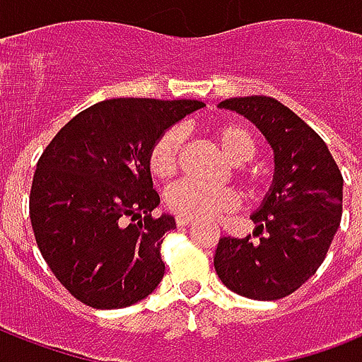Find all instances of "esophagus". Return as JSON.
I'll return each mask as SVG.
<instances>
[{
    "label": "esophagus",
    "instance_id": "esophagus-1",
    "mask_svg": "<svg viewBox=\"0 0 362 362\" xmlns=\"http://www.w3.org/2000/svg\"><path fill=\"white\" fill-rule=\"evenodd\" d=\"M193 221H195V220H193V218H189V216H178V218H176V223H178L180 227L192 226Z\"/></svg>",
    "mask_w": 362,
    "mask_h": 362
}]
</instances>
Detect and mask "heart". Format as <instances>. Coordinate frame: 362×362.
<instances>
[{"instance_id":"1","label":"heart","mask_w":362,"mask_h":362,"mask_svg":"<svg viewBox=\"0 0 362 362\" xmlns=\"http://www.w3.org/2000/svg\"><path fill=\"white\" fill-rule=\"evenodd\" d=\"M210 136L220 146L221 153L233 163H244L255 156V136L244 124L235 122H216L209 125ZM182 148V133L178 129L165 131L153 142L148 153V169L156 178L167 180L178 169V156ZM250 184H257L253 175L247 176ZM167 204L180 216L210 220L221 212L233 210L238 204L237 193L231 189L209 187L192 180H182L167 192Z\"/></svg>"}]
</instances>
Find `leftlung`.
I'll return each instance as SVG.
<instances>
[{
  "label": "left lung",
  "mask_w": 362,
  "mask_h": 362,
  "mask_svg": "<svg viewBox=\"0 0 362 362\" xmlns=\"http://www.w3.org/2000/svg\"><path fill=\"white\" fill-rule=\"evenodd\" d=\"M218 107L263 133L274 153V175L250 216L259 238H220L216 272L242 297L284 298L315 274L329 252L342 218V173L323 139L280 101L247 95Z\"/></svg>",
  "instance_id": "obj_1"
}]
</instances>
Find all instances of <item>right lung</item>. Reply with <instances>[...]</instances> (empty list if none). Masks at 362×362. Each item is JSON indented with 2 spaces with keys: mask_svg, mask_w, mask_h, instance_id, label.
<instances>
[{
  "mask_svg": "<svg viewBox=\"0 0 362 362\" xmlns=\"http://www.w3.org/2000/svg\"><path fill=\"white\" fill-rule=\"evenodd\" d=\"M203 107L195 99H107L67 122L42 152L31 227L54 276L81 303L125 308L159 286L161 237L176 221L152 218L159 195L148 153L170 125Z\"/></svg>",
  "mask_w": 362,
  "mask_h": 362,
  "instance_id": "1",
  "label": "right lung"
}]
</instances>
